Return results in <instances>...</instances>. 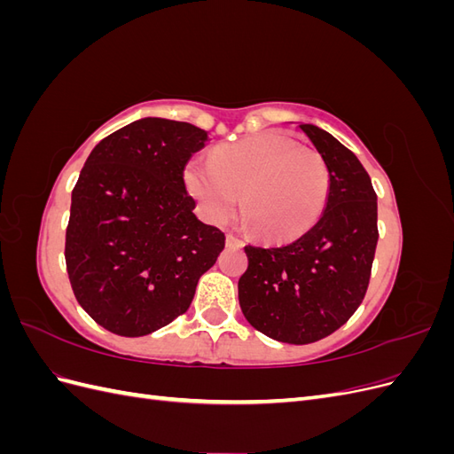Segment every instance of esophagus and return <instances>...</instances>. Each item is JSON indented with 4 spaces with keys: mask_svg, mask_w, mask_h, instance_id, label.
Wrapping results in <instances>:
<instances>
[{
    "mask_svg": "<svg viewBox=\"0 0 454 454\" xmlns=\"http://www.w3.org/2000/svg\"><path fill=\"white\" fill-rule=\"evenodd\" d=\"M227 246H242V240L239 237L232 235V232H229V235H227Z\"/></svg>",
    "mask_w": 454,
    "mask_h": 454,
    "instance_id": "esophagus-1",
    "label": "esophagus"
}]
</instances>
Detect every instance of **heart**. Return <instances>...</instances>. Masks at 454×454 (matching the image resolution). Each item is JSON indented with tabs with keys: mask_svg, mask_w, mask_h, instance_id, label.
Masks as SVG:
<instances>
[{
	"mask_svg": "<svg viewBox=\"0 0 454 454\" xmlns=\"http://www.w3.org/2000/svg\"><path fill=\"white\" fill-rule=\"evenodd\" d=\"M185 185L210 222H229L242 197V217L255 235L287 240L318 222L329 170L318 151L263 132L217 147L212 162L189 160Z\"/></svg>",
	"mask_w": 454,
	"mask_h": 454,
	"instance_id": "heart-1",
	"label": "heart"
}]
</instances>
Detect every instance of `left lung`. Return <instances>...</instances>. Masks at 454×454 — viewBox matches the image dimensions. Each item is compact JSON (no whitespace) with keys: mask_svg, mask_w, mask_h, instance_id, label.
Returning <instances> with one entry per match:
<instances>
[{"mask_svg":"<svg viewBox=\"0 0 454 454\" xmlns=\"http://www.w3.org/2000/svg\"><path fill=\"white\" fill-rule=\"evenodd\" d=\"M299 129L327 164L325 210L290 244L246 246L248 269L239 280V301L257 332L309 345L337 332L362 305L379 229L377 193L358 157L318 127Z\"/></svg>","mask_w":454,"mask_h":454,"instance_id":"obj_1","label":"left lung"}]
</instances>
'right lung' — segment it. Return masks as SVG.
Instances as JSON below:
<instances>
[{"instance_id": "1", "label": "right lung", "mask_w": 454, "mask_h": 454, "mask_svg": "<svg viewBox=\"0 0 454 454\" xmlns=\"http://www.w3.org/2000/svg\"><path fill=\"white\" fill-rule=\"evenodd\" d=\"M208 132L145 117L96 145L72 191L66 269L77 303L121 337L168 325L193 301L225 235L193 214L184 170Z\"/></svg>"}]
</instances>
